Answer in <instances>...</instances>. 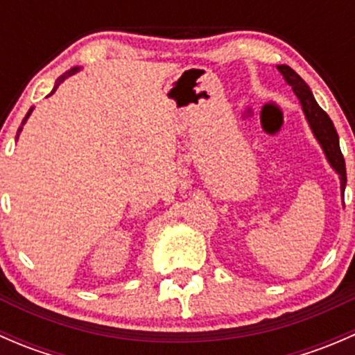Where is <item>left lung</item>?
Here are the masks:
<instances>
[{"label": "left lung", "instance_id": "1", "mask_svg": "<svg viewBox=\"0 0 355 355\" xmlns=\"http://www.w3.org/2000/svg\"><path fill=\"white\" fill-rule=\"evenodd\" d=\"M278 71L284 75L285 82L292 87V91L295 92V96L299 98L300 106H302L304 114H306V120L309 123L311 130H313L314 137L320 142V146L323 148L324 156H327L328 163L331 164L333 170L338 173L340 177V189L345 191L347 184V171H345V159H343L342 151H340V142H338V134L335 130V125L330 120V116L327 114V111H323L320 105L314 99L313 92H311L309 85L300 78L299 73L292 70L288 65H277Z\"/></svg>", "mask_w": 355, "mask_h": 355}]
</instances>
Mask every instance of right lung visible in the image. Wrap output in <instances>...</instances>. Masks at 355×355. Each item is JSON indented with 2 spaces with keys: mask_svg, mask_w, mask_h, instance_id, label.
Instances as JSON below:
<instances>
[{
  "mask_svg": "<svg viewBox=\"0 0 355 355\" xmlns=\"http://www.w3.org/2000/svg\"><path fill=\"white\" fill-rule=\"evenodd\" d=\"M78 70H80V68H78V67H75V68H71V70H70V71H67V73H65V75H62V77H60V78H58V82H56L55 89H53V91H51V94H53V92H55V91H56V87H58V85H60V84H62V82H63V80H65V78H67V77H70V75L77 73V71H78ZM51 94H49V96H51ZM32 110H34V108H31V110H28V113H27V114H25V118H24L22 125L25 123V121H27V118H28V116H31ZM20 130H22V127H20V128H19V134H20ZM19 134H17V135H19Z\"/></svg>",
  "mask_w": 355,
  "mask_h": 355,
  "instance_id": "right-lung-1",
  "label": "right lung"
}]
</instances>
